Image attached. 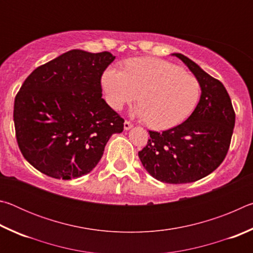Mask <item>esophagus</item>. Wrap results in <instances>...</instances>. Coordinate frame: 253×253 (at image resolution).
<instances>
[{
    "instance_id": "obj_1",
    "label": "esophagus",
    "mask_w": 253,
    "mask_h": 253,
    "mask_svg": "<svg viewBox=\"0 0 253 253\" xmlns=\"http://www.w3.org/2000/svg\"><path fill=\"white\" fill-rule=\"evenodd\" d=\"M131 127H132V124L129 121H125V123H124V128H125L126 130H128L130 129Z\"/></svg>"
}]
</instances>
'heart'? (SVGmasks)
<instances>
[{
  "instance_id": "1",
  "label": "heart",
  "mask_w": 253,
  "mask_h": 253,
  "mask_svg": "<svg viewBox=\"0 0 253 253\" xmlns=\"http://www.w3.org/2000/svg\"><path fill=\"white\" fill-rule=\"evenodd\" d=\"M101 83L111 108L121 110L138 98V116L160 130L185 121L198 105L201 93L194 76L156 58L131 59L126 63V70L110 67L102 75Z\"/></svg>"
}]
</instances>
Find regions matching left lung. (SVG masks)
<instances>
[{
	"label": "left lung",
	"instance_id": "left-lung-1",
	"mask_svg": "<svg viewBox=\"0 0 253 253\" xmlns=\"http://www.w3.org/2000/svg\"><path fill=\"white\" fill-rule=\"evenodd\" d=\"M199 80L201 98L185 122L162 132L148 130L138 152L145 169L158 181L184 184L208 176L228 154L235 113L223 84L181 53H174Z\"/></svg>",
	"mask_w": 253,
	"mask_h": 253
}]
</instances>
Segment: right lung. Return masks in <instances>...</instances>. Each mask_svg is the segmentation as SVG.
<instances>
[{
  "instance_id": "right-lung-1",
  "label": "right lung",
  "mask_w": 253,
  "mask_h": 253,
  "mask_svg": "<svg viewBox=\"0 0 253 253\" xmlns=\"http://www.w3.org/2000/svg\"><path fill=\"white\" fill-rule=\"evenodd\" d=\"M110 52L70 50L31 72L14 100L16 142L34 169L53 178L88 174L124 119L102 99Z\"/></svg>"
}]
</instances>
